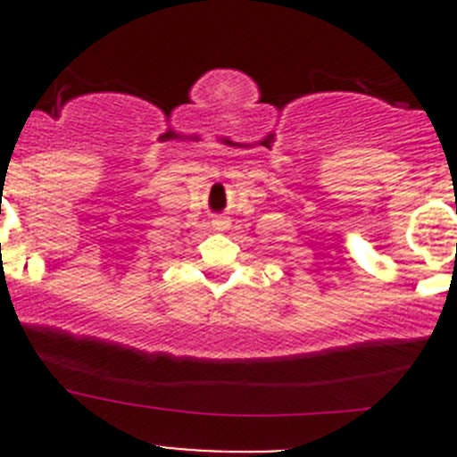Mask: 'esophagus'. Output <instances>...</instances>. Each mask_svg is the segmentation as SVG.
Here are the masks:
<instances>
[{
  "label": "esophagus",
  "mask_w": 457,
  "mask_h": 457,
  "mask_svg": "<svg viewBox=\"0 0 457 457\" xmlns=\"http://www.w3.org/2000/svg\"><path fill=\"white\" fill-rule=\"evenodd\" d=\"M212 228H214L216 232H225V229L229 228V219H225V216H216V219L212 220Z\"/></svg>",
  "instance_id": "34e87169"
}]
</instances>
